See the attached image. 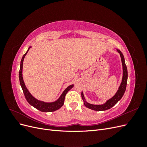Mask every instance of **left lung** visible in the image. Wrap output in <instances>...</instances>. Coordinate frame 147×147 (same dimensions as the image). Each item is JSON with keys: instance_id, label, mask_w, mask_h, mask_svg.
<instances>
[{"instance_id": "obj_1", "label": "left lung", "mask_w": 147, "mask_h": 147, "mask_svg": "<svg viewBox=\"0 0 147 147\" xmlns=\"http://www.w3.org/2000/svg\"><path fill=\"white\" fill-rule=\"evenodd\" d=\"M117 50L120 54V56H121L122 65H123V76L122 79V82L121 83V85H120L118 89L117 92L112 99H109L105 104L103 105H92V104L88 103V102H86L85 99H84L83 92H82V97L84 101V104L86 107L92 110H96V111H104V110H108L112 108V107H113L120 99L122 98V97L123 96L126 88V84H127V67L125 64V61H124V57L123 53L119 50Z\"/></svg>"}]
</instances>
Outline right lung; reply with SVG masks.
I'll use <instances>...</instances> for the list:
<instances>
[{
    "label": "right lung",
    "instance_id": "right-lung-1",
    "mask_svg": "<svg viewBox=\"0 0 147 147\" xmlns=\"http://www.w3.org/2000/svg\"><path fill=\"white\" fill-rule=\"evenodd\" d=\"M30 48V47L29 48L27 52L25 53V54L23 55V57H22V59L21 61V65H20V72H19L20 82L21 86L22 88V90H23V91L24 92L25 98L29 102V104L33 106L34 107H35V109H37L38 110L41 111V112H54V111H55L56 110H58L59 108H61V107L63 105L64 99H65V96L66 94L67 93V92L70 90L71 88H73L74 85H70L69 87L67 88L64 90V91L63 92V94H61L59 99H57L56 101H55L54 102H51V103H46V102L40 101V100H37L36 99H35L34 97L30 94L28 90V89L26 88V87L25 86V84H24V83L23 81V77H22L23 62L24 61V58L25 56L26 55V54H27V53L29 51Z\"/></svg>",
    "mask_w": 147,
    "mask_h": 147
}]
</instances>
